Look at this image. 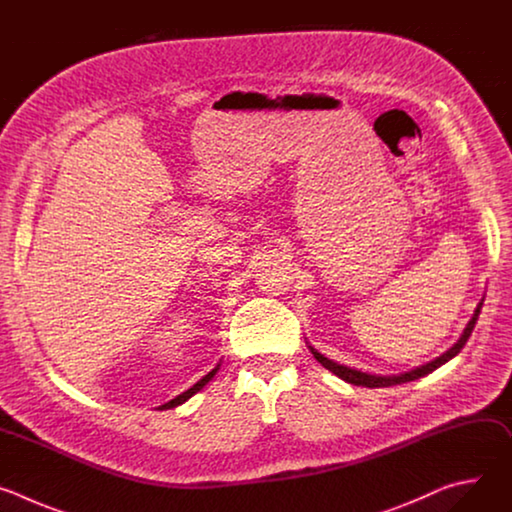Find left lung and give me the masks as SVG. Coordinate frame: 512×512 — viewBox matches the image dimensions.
<instances>
[{"label":"left lung","instance_id":"8db88e82","mask_svg":"<svg viewBox=\"0 0 512 512\" xmlns=\"http://www.w3.org/2000/svg\"><path fill=\"white\" fill-rule=\"evenodd\" d=\"M482 302L484 300H480V304L476 306V310H474V316H472V320L466 324V328H464V332H462V336H460V340L452 346V348H448L442 356H437V358H433V360H429V362H425V364H421V367H417V369H411V371H407V373H401V375H391V377H379V375H369V373H360V371H354V369H350V367H344V364H338V362H334V360H330V358H326L324 354H320L316 348H312L310 346V350H312V354H314V358L322 364V367H326L328 371H332L336 377H340L342 381H346V383H350V385H362V387H369V389H375V387H393V385H401V383H409V381H415V379H419V377H425V375H429V373H433L435 369H440L442 364H446L448 360H452L462 348H464V344L468 342V338H470V334H472V330H474V326H476V320H478V316H480V310H482Z\"/></svg>","mask_w":512,"mask_h":512}]
</instances>
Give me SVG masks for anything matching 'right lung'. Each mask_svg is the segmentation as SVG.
Here are the masks:
<instances>
[{"mask_svg": "<svg viewBox=\"0 0 512 512\" xmlns=\"http://www.w3.org/2000/svg\"><path fill=\"white\" fill-rule=\"evenodd\" d=\"M218 367H221V364H216V367H214V369H212V371H210V373H208V375H204V377H202V379H200V381H198V383H196V385H192V387H190V389H188V391H184V393H182V395H178V397H176V399H172V401H168V403H164V405H160V407H158V409H174V407H178V405H182V403H184V401H188V399H190V397H192V395H196V393H198V391H200V389H202V387H204V385H206V383H208V381H210V379H212V377H214V375H216V371H218Z\"/></svg>", "mask_w": 512, "mask_h": 512, "instance_id": "add662e5", "label": "right lung"}]
</instances>
